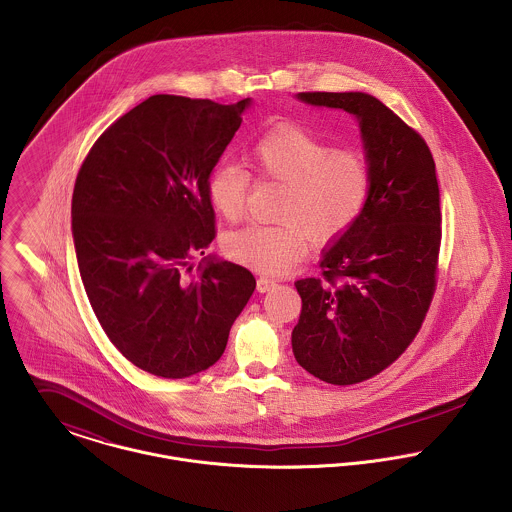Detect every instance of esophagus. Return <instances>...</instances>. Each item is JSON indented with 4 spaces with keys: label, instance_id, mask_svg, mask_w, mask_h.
<instances>
[{
    "label": "esophagus",
    "instance_id": "obj_1",
    "mask_svg": "<svg viewBox=\"0 0 512 512\" xmlns=\"http://www.w3.org/2000/svg\"><path fill=\"white\" fill-rule=\"evenodd\" d=\"M276 286H278V284H276L274 280L266 278V276H260L258 282H256V288H258V292L260 293L270 292V290H274Z\"/></svg>",
    "mask_w": 512,
    "mask_h": 512
}]
</instances>
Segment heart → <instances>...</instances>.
<instances>
[{"label": "heart", "instance_id": "heart-1", "mask_svg": "<svg viewBox=\"0 0 512 512\" xmlns=\"http://www.w3.org/2000/svg\"><path fill=\"white\" fill-rule=\"evenodd\" d=\"M260 181L284 185L278 224H250L230 232L224 254L262 274H284L309 250V236L325 246L347 234L361 219L370 195V167L353 149H337L297 126H280L246 153ZM252 177L236 163H217L207 179V195L217 215L238 222L246 211Z\"/></svg>", "mask_w": 512, "mask_h": 512}]
</instances>
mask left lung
I'll list each match as a JSON object with an SVG mask.
<instances>
[{
  "instance_id": "1",
  "label": "left lung",
  "mask_w": 512,
  "mask_h": 512,
  "mask_svg": "<svg viewBox=\"0 0 512 512\" xmlns=\"http://www.w3.org/2000/svg\"><path fill=\"white\" fill-rule=\"evenodd\" d=\"M313 106L355 114L370 167L361 219L297 280L295 361L323 382L349 386L392 365L418 335L438 284L441 211L426 140L365 92H299Z\"/></svg>"
}]
</instances>
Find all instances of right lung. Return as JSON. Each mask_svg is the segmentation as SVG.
<instances>
[{"label": "right lung", "mask_w": 512, "mask_h": 512, "mask_svg": "<svg viewBox=\"0 0 512 512\" xmlns=\"http://www.w3.org/2000/svg\"><path fill=\"white\" fill-rule=\"evenodd\" d=\"M248 102L149 96L94 142L76 175L84 290L112 345L149 374L187 378L215 365L256 288L232 262L191 274L217 236L207 179Z\"/></svg>", "instance_id": "right-lung-1"}]
</instances>
